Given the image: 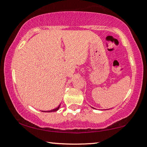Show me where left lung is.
Returning <instances> with one entry per match:
<instances>
[{"label": "left lung", "instance_id": "left-lung-1", "mask_svg": "<svg viewBox=\"0 0 147 147\" xmlns=\"http://www.w3.org/2000/svg\"><path fill=\"white\" fill-rule=\"evenodd\" d=\"M91 108H93V109H94V108H93V107H91Z\"/></svg>", "mask_w": 147, "mask_h": 147}]
</instances>
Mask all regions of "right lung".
Instances as JSON below:
<instances>
[{"instance_id":"obj_1","label":"right lung","mask_w":147,"mask_h":147,"mask_svg":"<svg viewBox=\"0 0 147 147\" xmlns=\"http://www.w3.org/2000/svg\"><path fill=\"white\" fill-rule=\"evenodd\" d=\"M59 106H60V104H59L58 108H56L54 109H52V110H50V111H43V112H53V111H58V109H59Z\"/></svg>"}]
</instances>
